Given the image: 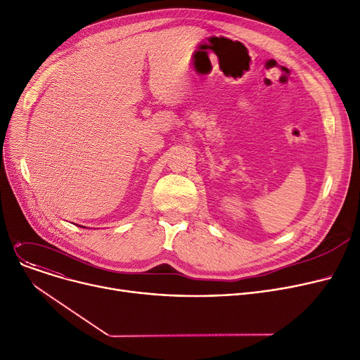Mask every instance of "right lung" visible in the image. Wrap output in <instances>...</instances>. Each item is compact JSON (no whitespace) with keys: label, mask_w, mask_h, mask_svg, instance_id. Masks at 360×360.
<instances>
[{"label":"right lung","mask_w":360,"mask_h":360,"mask_svg":"<svg viewBox=\"0 0 360 360\" xmlns=\"http://www.w3.org/2000/svg\"><path fill=\"white\" fill-rule=\"evenodd\" d=\"M80 228H84V226H80Z\"/></svg>","instance_id":"obj_1"}]
</instances>
